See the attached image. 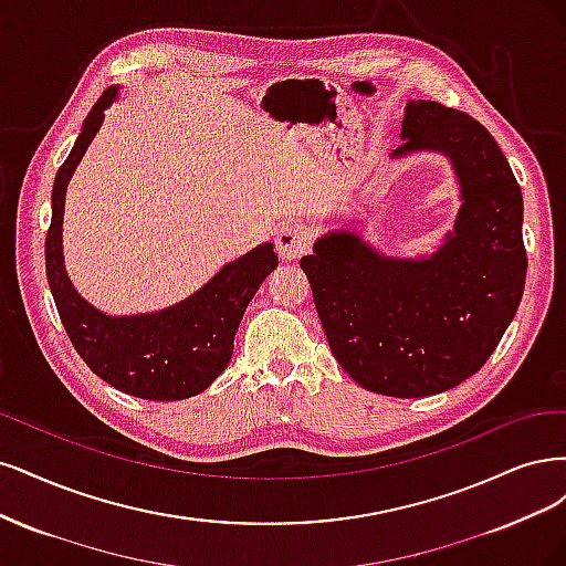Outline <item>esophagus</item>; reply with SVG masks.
<instances>
[{
	"instance_id": "34e87169",
	"label": "esophagus",
	"mask_w": 566,
	"mask_h": 566,
	"mask_svg": "<svg viewBox=\"0 0 566 566\" xmlns=\"http://www.w3.org/2000/svg\"><path fill=\"white\" fill-rule=\"evenodd\" d=\"M275 247L282 261H298L310 251V234L298 223H284L275 232Z\"/></svg>"
}]
</instances>
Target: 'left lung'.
I'll return each mask as SVG.
<instances>
[{
  "instance_id": "left-lung-1",
  "label": "left lung",
  "mask_w": 566,
  "mask_h": 566,
  "mask_svg": "<svg viewBox=\"0 0 566 566\" xmlns=\"http://www.w3.org/2000/svg\"><path fill=\"white\" fill-rule=\"evenodd\" d=\"M392 157L432 150L461 186L453 232L428 259H390L350 230L322 234L301 268L326 340L361 388L426 397L478 374L513 322L526 280L522 190L470 115L409 101Z\"/></svg>"
}]
</instances>
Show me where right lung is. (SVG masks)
<instances>
[{
  "label": "right lung",
  "mask_w": 566,
  "mask_h": 566,
  "mask_svg": "<svg viewBox=\"0 0 566 566\" xmlns=\"http://www.w3.org/2000/svg\"><path fill=\"white\" fill-rule=\"evenodd\" d=\"M117 91L119 86L105 88L91 107L82 134L53 180L44 244L46 277L65 332L91 371L126 395L176 402L207 390L226 371L237 326L263 280L277 268V253L272 244H261L221 268L190 298L150 315H103L77 294L63 265L65 190Z\"/></svg>",
  "instance_id": "1"
}]
</instances>
